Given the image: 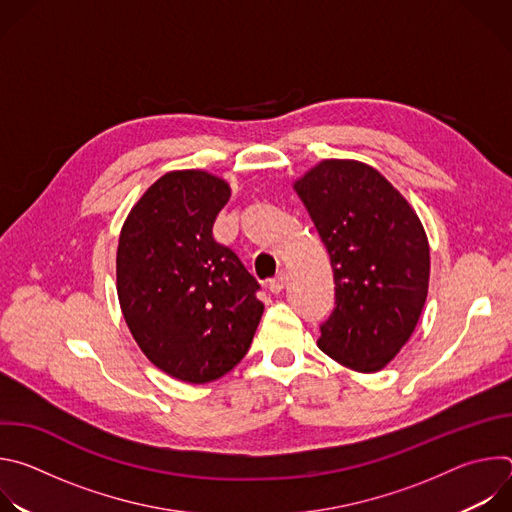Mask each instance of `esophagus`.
I'll list each match as a JSON object with an SVG mask.
<instances>
[{"instance_id": "1", "label": "esophagus", "mask_w": 512, "mask_h": 512, "mask_svg": "<svg viewBox=\"0 0 512 512\" xmlns=\"http://www.w3.org/2000/svg\"><path fill=\"white\" fill-rule=\"evenodd\" d=\"M285 283H287V275L277 273L273 279H269V289L273 291V294H279V291L285 287Z\"/></svg>"}]
</instances>
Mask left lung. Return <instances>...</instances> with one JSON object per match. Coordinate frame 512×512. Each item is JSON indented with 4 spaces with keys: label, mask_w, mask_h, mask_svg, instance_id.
Wrapping results in <instances>:
<instances>
[{
    "label": "left lung",
    "mask_w": 512,
    "mask_h": 512,
    "mask_svg": "<svg viewBox=\"0 0 512 512\" xmlns=\"http://www.w3.org/2000/svg\"><path fill=\"white\" fill-rule=\"evenodd\" d=\"M328 249L336 308L318 346L377 373L411 338L429 285V243L409 202L375 168L324 160L296 184Z\"/></svg>",
    "instance_id": "1"
}]
</instances>
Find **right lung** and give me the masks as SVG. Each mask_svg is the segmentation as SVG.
<instances>
[{
    "label": "right lung",
    "mask_w": 512,
    "mask_h": 512,
    "mask_svg": "<svg viewBox=\"0 0 512 512\" xmlns=\"http://www.w3.org/2000/svg\"><path fill=\"white\" fill-rule=\"evenodd\" d=\"M229 184L202 170L156 180L127 214L117 247L123 318L158 369L210 383L247 354L263 314L257 279L212 237Z\"/></svg>",
    "instance_id": "right-lung-1"
}]
</instances>
